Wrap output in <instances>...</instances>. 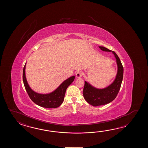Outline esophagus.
Returning a JSON list of instances; mask_svg holds the SVG:
<instances>
[{
  "instance_id": "esophagus-1",
  "label": "esophagus",
  "mask_w": 148,
  "mask_h": 148,
  "mask_svg": "<svg viewBox=\"0 0 148 148\" xmlns=\"http://www.w3.org/2000/svg\"><path fill=\"white\" fill-rule=\"evenodd\" d=\"M82 75H83V73H82V71L79 70V71H77L75 75H76L77 78H80Z\"/></svg>"
}]
</instances>
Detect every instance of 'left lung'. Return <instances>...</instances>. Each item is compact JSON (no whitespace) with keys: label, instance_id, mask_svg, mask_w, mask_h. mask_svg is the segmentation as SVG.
<instances>
[{"label":"left lung","instance_id":"1","mask_svg":"<svg viewBox=\"0 0 148 148\" xmlns=\"http://www.w3.org/2000/svg\"><path fill=\"white\" fill-rule=\"evenodd\" d=\"M101 50L112 52L116 60L117 72L113 82L106 88L98 89L85 82L83 95L86 101L93 106H97L108 104L116 98L120 90L123 78V67L120 58L115 52L103 47H99Z\"/></svg>","mask_w":148,"mask_h":148}]
</instances>
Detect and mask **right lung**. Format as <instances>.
<instances>
[{"instance_id":"right-lung-1","label":"right lung","mask_w":148,"mask_h":148,"mask_svg":"<svg viewBox=\"0 0 148 148\" xmlns=\"http://www.w3.org/2000/svg\"><path fill=\"white\" fill-rule=\"evenodd\" d=\"M26 64L23 69V80L25 89L29 98L34 103L41 107L54 108L60 106L62 104L66 89L73 82L75 76L73 75L67 79L54 91L49 94H40L33 90L27 82L25 75Z\"/></svg>"}]
</instances>
